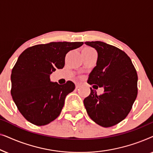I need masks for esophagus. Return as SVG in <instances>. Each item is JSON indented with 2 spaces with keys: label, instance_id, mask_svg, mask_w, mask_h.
I'll list each match as a JSON object with an SVG mask.
<instances>
[{
  "label": "esophagus",
  "instance_id": "34e87169",
  "mask_svg": "<svg viewBox=\"0 0 153 153\" xmlns=\"http://www.w3.org/2000/svg\"><path fill=\"white\" fill-rule=\"evenodd\" d=\"M81 85V83H76V84H75V86H76V88H79V87H80Z\"/></svg>",
  "mask_w": 153,
  "mask_h": 153
}]
</instances>
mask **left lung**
Masks as SVG:
<instances>
[{"instance_id": "obj_1", "label": "left lung", "mask_w": 153, "mask_h": 153, "mask_svg": "<svg viewBox=\"0 0 153 153\" xmlns=\"http://www.w3.org/2000/svg\"><path fill=\"white\" fill-rule=\"evenodd\" d=\"M85 44L97 52V63L88 83L104 88V93L97 95L91 88L83 104L90 118L97 125L114 126L126 118L137 98V71L130 58L118 48L100 41Z\"/></svg>"}]
</instances>
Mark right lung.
Segmentation results:
<instances>
[{"instance_id":"obj_1","label":"right lung","mask_w":153,"mask_h":153,"mask_svg":"<svg viewBox=\"0 0 153 153\" xmlns=\"http://www.w3.org/2000/svg\"><path fill=\"white\" fill-rule=\"evenodd\" d=\"M83 42H58L37 45L19 56L12 70L11 95L22 116L42 126L59 116L66 96L75 88L68 81L63 85L52 82L50 75L65 65V57Z\"/></svg>"}]
</instances>
